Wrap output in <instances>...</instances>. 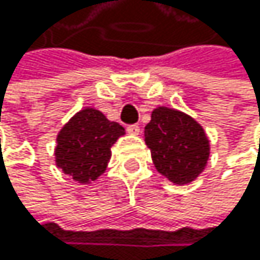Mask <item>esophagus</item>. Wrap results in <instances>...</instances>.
<instances>
[{
	"label": "esophagus",
	"instance_id": "1",
	"mask_svg": "<svg viewBox=\"0 0 260 260\" xmlns=\"http://www.w3.org/2000/svg\"><path fill=\"white\" fill-rule=\"evenodd\" d=\"M126 131L131 134V136H139L140 134V127L137 124H131V126H127Z\"/></svg>",
	"mask_w": 260,
	"mask_h": 260
}]
</instances>
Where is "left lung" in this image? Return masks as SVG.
<instances>
[{
    "mask_svg": "<svg viewBox=\"0 0 260 260\" xmlns=\"http://www.w3.org/2000/svg\"><path fill=\"white\" fill-rule=\"evenodd\" d=\"M145 143L157 172L173 184L195 181L207 165L211 142L203 126L178 109L157 106L145 126Z\"/></svg>",
    "mask_w": 260,
    "mask_h": 260,
    "instance_id": "1",
    "label": "left lung"
}]
</instances>
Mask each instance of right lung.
<instances>
[{
    "instance_id": "add662e5",
    "label": "right lung",
    "mask_w": 260,
    "mask_h": 260,
    "mask_svg": "<svg viewBox=\"0 0 260 260\" xmlns=\"http://www.w3.org/2000/svg\"><path fill=\"white\" fill-rule=\"evenodd\" d=\"M124 136V127L111 121L95 107L76 112L57 133L54 162L79 184L96 181L111 160L114 143Z\"/></svg>"
}]
</instances>
